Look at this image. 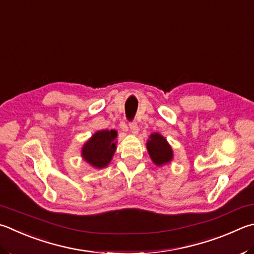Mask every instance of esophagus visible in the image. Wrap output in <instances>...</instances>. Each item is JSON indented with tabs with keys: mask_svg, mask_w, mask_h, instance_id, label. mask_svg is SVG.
Here are the masks:
<instances>
[{
	"mask_svg": "<svg viewBox=\"0 0 254 254\" xmlns=\"http://www.w3.org/2000/svg\"><path fill=\"white\" fill-rule=\"evenodd\" d=\"M130 130H131L133 134H137V132H139V127H137V124H136L135 121L130 122Z\"/></svg>",
	"mask_w": 254,
	"mask_h": 254,
	"instance_id": "esophagus-1",
	"label": "esophagus"
}]
</instances>
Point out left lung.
I'll return each instance as SVG.
<instances>
[{
  "mask_svg": "<svg viewBox=\"0 0 254 254\" xmlns=\"http://www.w3.org/2000/svg\"><path fill=\"white\" fill-rule=\"evenodd\" d=\"M147 151L153 162L158 165L165 164L172 159V149L167 140L159 133L151 134L150 140L146 143Z\"/></svg>",
  "mask_w": 254,
  "mask_h": 254,
  "instance_id": "8db88e82",
  "label": "left lung"
}]
</instances>
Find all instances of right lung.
Wrapping results in <instances>:
<instances>
[{
    "instance_id": "add662e5",
    "label": "right lung",
    "mask_w": 254,
    "mask_h": 254,
    "mask_svg": "<svg viewBox=\"0 0 254 254\" xmlns=\"http://www.w3.org/2000/svg\"><path fill=\"white\" fill-rule=\"evenodd\" d=\"M117 134L114 130L96 132L83 146L82 155L86 162L95 168L107 167L117 149L114 142Z\"/></svg>"
}]
</instances>
